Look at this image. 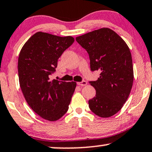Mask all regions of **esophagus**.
I'll list each match as a JSON object with an SVG mask.
<instances>
[{
	"label": "esophagus",
	"mask_w": 152,
	"mask_h": 152,
	"mask_svg": "<svg viewBox=\"0 0 152 152\" xmlns=\"http://www.w3.org/2000/svg\"><path fill=\"white\" fill-rule=\"evenodd\" d=\"M77 83L78 86H84L87 85V82L86 81H82L81 82H78Z\"/></svg>",
	"instance_id": "obj_1"
}]
</instances>
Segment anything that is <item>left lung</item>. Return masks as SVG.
<instances>
[{"instance_id": "8db88e82", "label": "left lung", "mask_w": 152, "mask_h": 152, "mask_svg": "<svg viewBox=\"0 0 152 152\" xmlns=\"http://www.w3.org/2000/svg\"><path fill=\"white\" fill-rule=\"evenodd\" d=\"M87 51L91 70L100 71L96 91L88 100L91 110L100 118H109L120 111L132 87L134 72L130 50L123 39L111 29L103 27L76 38Z\"/></svg>"}]
</instances>
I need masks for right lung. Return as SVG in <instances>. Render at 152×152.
Returning <instances> with one entry per match:
<instances>
[{
  "label": "right lung",
  "mask_w": 152,
  "mask_h": 152,
  "mask_svg": "<svg viewBox=\"0 0 152 152\" xmlns=\"http://www.w3.org/2000/svg\"><path fill=\"white\" fill-rule=\"evenodd\" d=\"M74 42L71 36L38 32L20 52L18 69L23 96L32 110L49 121L58 120L68 111L76 88V82L50 79L58 58Z\"/></svg>",
  "instance_id": "add662e5"
}]
</instances>
